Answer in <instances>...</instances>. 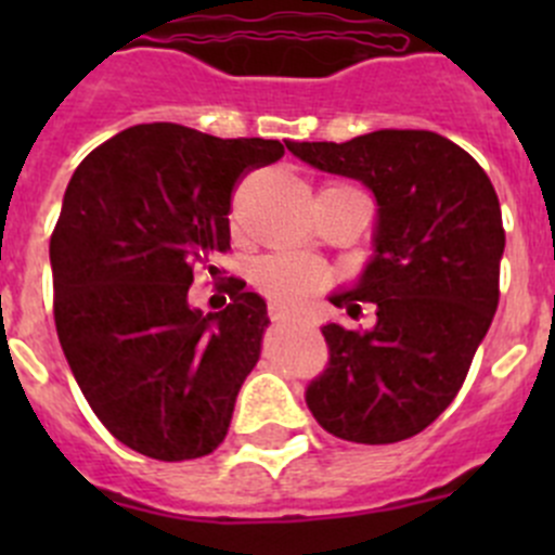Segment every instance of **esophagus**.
Returning <instances> with one entry per match:
<instances>
[{
    "mask_svg": "<svg viewBox=\"0 0 555 555\" xmlns=\"http://www.w3.org/2000/svg\"><path fill=\"white\" fill-rule=\"evenodd\" d=\"M268 317H271V322H287L289 311L282 304H271L268 306Z\"/></svg>",
    "mask_w": 555,
    "mask_h": 555,
    "instance_id": "34e87169",
    "label": "esophagus"
}]
</instances>
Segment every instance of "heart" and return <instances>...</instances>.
<instances>
[{
	"label": "heart",
	"instance_id": "obj_1",
	"mask_svg": "<svg viewBox=\"0 0 555 555\" xmlns=\"http://www.w3.org/2000/svg\"><path fill=\"white\" fill-rule=\"evenodd\" d=\"M257 287L268 295V298L279 300V304H304L306 298L317 289L319 271L304 257L293 255H276L268 257L255 273Z\"/></svg>",
	"mask_w": 555,
	"mask_h": 555
}]
</instances>
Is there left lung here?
Returning <instances> with one entry per match:
<instances>
[{
    "mask_svg": "<svg viewBox=\"0 0 555 555\" xmlns=\"http://www.w3.org/2000/svg\"><path fill=\"white\" fill-rule=\"evenodd\" d=\"M306 164L360 179L378 201L376 257L333 304L371 330L324 324L330 367L309 386L313 418L351 443L427 429L467 378L500 306V198L478 160L433 131H373L351 142H287Z\"/></svg>",
    "mask_w": 555,
    "mask_h": 555,
    "instance_id": "left-lung-1",
    "label": "left lung"
}]
</instances>
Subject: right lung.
<instances>
[{
  "label": "right lung",
  "mask_w": 555,
  "mask_h": 555,
  "mask_svg": "<svg viewBox=\"0 0 555 555\" xmlns=\"http://www.w3.org/2000/svg\"><path fill=\"white\" fill-rule=\"evenodd\" d=\"M284 155L276 139H217L144 122L99 144L72 173L50 236L53 317L99 422L158 462L225 440L260 360L268 311L231 276L220 313L188 306L195 266L231 249L233 193Z\"/></svg>",
  "instance_id": "1"
}]
</instances>
